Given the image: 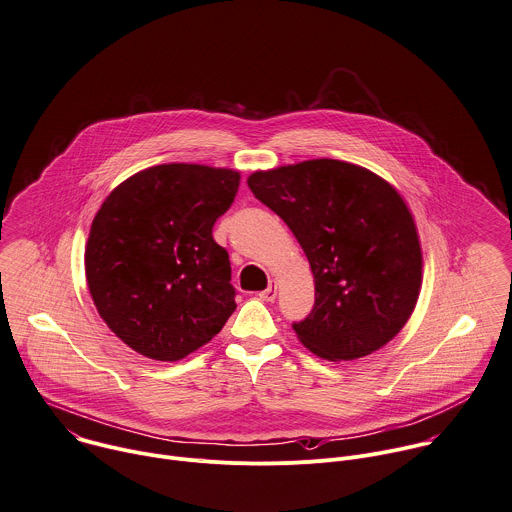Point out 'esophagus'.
I'll use <instances>...</instances> for the list:
<instances>
[{
  "label": "esophagus",
  "instance_id": "esophagus-1",
  "mask_svg": "<svg viewBox=\"0 0 512 512\" xmlns=\"http://www.w3.org/2000/svg\"><path fill=\"white\" fill-rule=\"evenodd\" d=\"M258 298L264 300V302H272V300L276 298V282H270V286H268L266 290H262V292L258 294Z\"/></svg>",
  "mask_w": 512,
  "mask_h": 512
}]
</instances>
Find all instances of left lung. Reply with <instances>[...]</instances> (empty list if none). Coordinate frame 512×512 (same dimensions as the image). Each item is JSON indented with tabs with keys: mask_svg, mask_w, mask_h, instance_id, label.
I'll use <instances>...</instances> for the list:
<instances>
[{
	"mask_svg": "<svg viewBox=\"0 0 512 512\" xmlns=\"http://www.w3.org/2000/svg\"><path fill=\"white\" fill-rule=\"evenodd\" d=\"M248 186L310 262L316 300L292 324L300 342L334 362L390 342L422 282L420 242L400 194L366 168L326 158L254 172Z\"/></svg>",
	"mask_w": 512,
	"mask_h": 512,
	"instance_id": "left-lung-1",
	"label": "left lung"
}]
</instances>
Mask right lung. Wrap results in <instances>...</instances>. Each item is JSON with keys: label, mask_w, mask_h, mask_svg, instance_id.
Masks as SVG:
<instances>
[{"label": "right lung", "mask_w": 512, "mask_h": 512, "mask_svg": "<svg viewBox=\"0 0 512 512\" xmlns=\"http://www.w3.org/2000/svg\"><path fill=\"white\" fill-rule=\"evenodd\" d=\"M238 186L234 170L162 164L122 182L98 210L88 288L104 322L136 352L180 360L236 310L228 252L212 228Z\"/></svg>", "instance_id": "add662e5"}]
</instances>
